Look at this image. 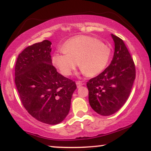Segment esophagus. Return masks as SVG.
Returning a JSON list of instances; mask_svg holds the SVG:
<instances>
[{
  "mask_svg": "<svg viewBox=\"0 0 151 151\" xmlns=\"http://www.w3.org/2000/svg\"><path fill=\"white\" fill-rule=\"evenodd\" d=\"M76 84H77V88H79V87H80L81 86H82L84 84H83V83L81 82V81H77V82H76Z\"/></svg>",
  "mask_w": 151,
  "mask_h": 151,
  "instance_id": "obj_1",
  "label": "esophagus"
}]
</instances>
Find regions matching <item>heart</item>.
<instances>
[{
    "label": "heart",
    "instance_id": "heart-1",
    "mask_svg": "<svg viewBox=\"0 0 151 151\" xmlns=\"http://www.w3.org/2000/svg\"><path fill=\"white\" fill-rule=\"evenodd\" d=\"M64 52L54 54L52 62L64 76H70L79 62V68L89 77L98 75L105 69L110 57V49L96 38L78 35L66 41Z\"/></svg>",
    "mask_w": 151,
    "mask_h": 151
}]
</instances>
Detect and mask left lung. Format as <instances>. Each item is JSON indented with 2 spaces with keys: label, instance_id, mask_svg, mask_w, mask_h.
<instances>
[{
  "label": "left lung",
  "instance_id": "obj_1",
  "mask_svg": "<svg viewBox=\"0 0 151 151\" xmlns=\"http://www.w3.org/2000/svg\"><path fill=\"white\" fill-rule=\"evenodd\" d=\"M111 37L115 49L110 65L86 83L89 104L101 116L114 114L124 105L136 78L134 62L124 41Z\"/></svg>",
  "mask_w": 151,
  "mask_h": 151
}]
</instances>
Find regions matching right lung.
I'll return each instance as SVG.
<instances>
[{
    "instance_id": "obj_1",
    "label": "right lung",
    "mask_w": 151,
    "mask_h": 151,
    "mask_svg": "<svg viewBox=\"0 0 151 151\" xmlns=\"http://www.w3.org/2000/svg\"><path fill=\"white\" fill-rule=\"evenodd\" d=\"M50 41L28 46L19 54L15 83L22 105L37 120L50 125L61 123L69 114L75 82L52 65Z\"/></svg>"
}]
</instances>
